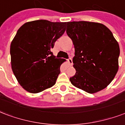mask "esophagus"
Listing matches in <instances>:
<instances>
[{"mask_svg":"<svg viewBox=\"0 0 125 125\" xmlns=\"http://www.w3.org/2000/svg\"><path fill=\"white\" fill-rule=\"evenodd\" d=\"M67 62L69 65H72V60L71 58H69L68 59H67Z\"/></svg>","mask_w":125,"mask_h":125,"instance_id":"34e87169","label":"esophagus"}]
</instances>
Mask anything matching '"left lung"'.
I'll list each match as a JSON object with an SVG mask.
<instances>
[{
	"mask_svg": "<svg viewBox=\"0 0 125 125\" xmlns=\"http://www.w3.org/2000/svg\"><path fill=\"white\" fill-rule=\"evenodd\" d=\"M66 34L75 48L72 84L89 93L104 89L119 68V45L112 32L101 23L82 21L67 22Z\"/></svg>",
	"mask_w": 125,
	"mask_h": 125,
	"instance_id": "obj_1",
	"label": "left lung"
}]
</instances>
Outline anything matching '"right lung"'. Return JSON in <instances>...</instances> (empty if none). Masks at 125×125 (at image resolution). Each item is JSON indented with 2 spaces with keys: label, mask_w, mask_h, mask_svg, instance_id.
I'll return each instance as SVG.
<instances>
[{
  "label": "right lung",
  "mask_w": 125,
  "mask_h": 125,
  "mask_svg": "<svg viewBox=\"0 0 125 125\" xmlns=\"http://www.w3.org/2000/svg\"><path fill=\"white\" fill-rule=\"evenodd\" d=\"M66 25L41 19L25 23L17 31L10 45L11 69L27 91L38 93L55 84L64 59L55 58L51 50Z\"/></svg>",
  "instance_id": "obj_1"
}]
</instances>
